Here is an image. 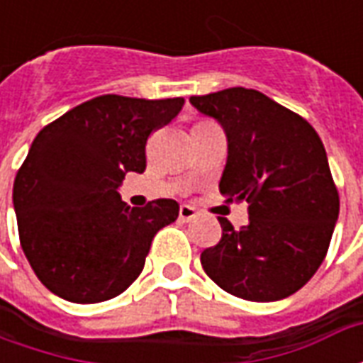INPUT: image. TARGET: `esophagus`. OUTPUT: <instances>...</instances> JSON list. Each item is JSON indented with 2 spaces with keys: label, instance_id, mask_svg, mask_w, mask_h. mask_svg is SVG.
Segmentation results:
<instances>
[{
  "label": "esophagus",
  "instance_id": "obj_1",
  "mask_svg": "<svg viewBox=\"0 0 363 363\" xmlns=\"http://www.w3.org/2000/svg\"><path fill=\"white\" fill-rule=\"evenodd\" d=\"M196 216H198V212L194 210V208H192V206L184 204V206H181V208H179V220L184 221V223L192 221L194 218H196Z\"/></svg>",
  "mask_w": 363,
  "mask_h": 363
}]
</instances>
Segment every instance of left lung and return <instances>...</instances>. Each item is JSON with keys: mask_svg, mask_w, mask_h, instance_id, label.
<instances>
[{"mask_svg": "<svg viewBox=\"0 0 363 363\" xmlns=\"http://www.w3.org/2000/svg\"><path fill=\"white\" fill-rule=\"evenodd\" d=\"M228 135L220 192L249 202V223L218 218L221 239L202 252L204 272L249 301H278L311 280L325 260L340 200L325 145L299 114L260 91L231 87L190 96Z\"/></svg>", "mask_w": 363, "mask_h": 363, "instance_id": "obj_1", "label": "left lung"}]
</instances>
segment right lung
I'll list each match as a JSON object with an SVG mask.
<instances>
[{
  "instance_id": "obj_1",
  "label": "right lung",
  "mask_w": 363,
  "mask_h": 363,
  "mask_svg": "<svg viewBox=\"0 0 363 363\" xmlns=\"http://www.w3.org/2000/svg\"><path fill=\"white\" fill-rule=\"evenodd\" d=\"M184 99L101 95L44 126L13 184L19 239L28 264L52 294L74 303L120 296L142 274L159 229L179 204L122 202L130 171H145L151 132L181 112Z\"/></svg>"
}]
</instances>
